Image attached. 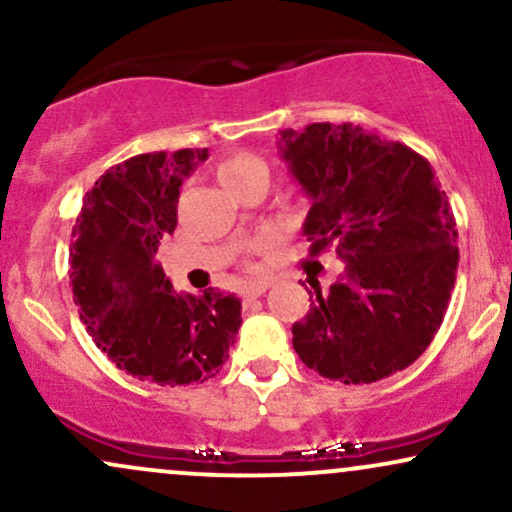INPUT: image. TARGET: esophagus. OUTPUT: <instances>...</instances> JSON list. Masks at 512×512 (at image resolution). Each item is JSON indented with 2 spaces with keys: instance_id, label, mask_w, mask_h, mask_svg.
I'll return each mask as SVG.
<instances>
[{
  "instance_id": "esophagus-1",
  "label": "esophagus",
  "mask_w": 512,
  "mask_h": 512,
  "mask_svg": "<svg viewBox=\"0 0 512 512\" xmlns=\"http://www.w3.org/2000/svg\"><path fill=\"white\" fill-rule=\"evenodd\" d=\"M267 289H272V284H269V281H257V284L245 286L243 298H245V301H252V298H260L262 293H267Z\"/></svg>"
}]
</instances>
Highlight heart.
Wrapping results in <instances>:
<instances>
[{
    "label": "heart",
    "mask_w": 512,
    "mask_h": 512,
    "mask_svg": "<svg viewBox=\"0 0 512 512\" xmlns=\"http://www.w3.org/2000/svg\"><path fill=\"white\" fill-rule=\"evenodd\" d=\"M257 173H267V166L255 154H248V151H238V154L226 156L219 163V178L228 190H233L240 182H245Z\"/></svg>",
    "instance_id": "obj_1"
}]
</instances>
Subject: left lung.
<instances>
[{"instance_id": "obj_1", "label": "left lung", "mask_w": 512, "mask_h": 512, "mask_svg": "<svg viewBox=\"0 0 512 512\" xmlns=\"http://www.w3.org/2000/svg\"><path fill=\"white\" fill-rule=\"evenodd\" d=\"M281 158L310 211V255L344 272L293 322V349L322 378L366 385L404 370L436 337L455 289L457 231L431 163L363 127L284 129Z\"/></svg>"}]
</instances>
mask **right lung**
<instances>
[{
	"mask_svg": "<svg viewBox=\"0 0 512 512\" xmlns=\"http://www.w3.org/2000/svg\"><path fill=\"white\" fill-rule=\"evenodd\" d=\"M207 149L154 151L105 170L76 216L69 279L81 322L120 370L156 385L204 383L236 339L240 301L178 293L156 262L178 226L180 185Z\"/></svg>",
	"mask_w": 512,
	"mask_h": 512,
	"instance_id": "right-lung-1",
	"label": "right lung"
}]
</instances>
